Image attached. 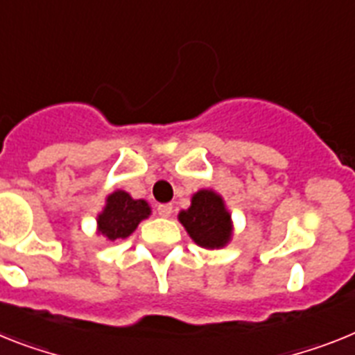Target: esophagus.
<instances>
[{
	"label": "esophagus",
	"instance_id": "34e87169",
	"mask_svg": "<svg viewBox=\"0 0 355 355\" xmlns=\"http://www.w3.org/2000/svg\"><path fill=\"white\" fill-rule=\"evenodd\" d=\"M157 213H159V216H162V218H168V216H171V213H173V205L171 204H159L157 205Z\"/></svg>",
	"mask_w": 355,
	"mask_h": 355
}]
</instances>
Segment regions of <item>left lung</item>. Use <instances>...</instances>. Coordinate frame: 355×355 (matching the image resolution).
Masks as SVG:
<instances>
[{
	"mask_svg": "<svg viewBox=\"0 0 355 355\" xmlns=\"http://www.w3.org/2000/svg\"><path fill=\"white\" fill-rule=\"evenodd\" d=\"M189 236L205 249H218L231 238V216L225 211L222 196L202 189L191 200V207L178 214Z\"/></svg>",
	"mask_w": 355,
	"mask_h": 355,
	"instance_id": "left-lung-1",
	"label": "left lung"
}]
</instances>
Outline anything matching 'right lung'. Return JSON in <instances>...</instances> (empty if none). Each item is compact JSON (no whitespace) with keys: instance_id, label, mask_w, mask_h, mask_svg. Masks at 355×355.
Returning <instances> with one entry per match:
<instances>
[{"instance_id":"obj_1","label":"right lung","mask_w":355,"mask_h":355,"mask_svg":"<svg viewBox=\"0 0 355 355\" xmlns=\"http://www.w3.org/2000/svg\"><path fill=\"white\" fill-rule=\"evenodd\" d=\"M150 205L144 200H133L124 191H115L108 196L106 207L99 214V231L108 240L126 238L133 233L139 222L150 216Z\"/></svg>"}]
</instances>
